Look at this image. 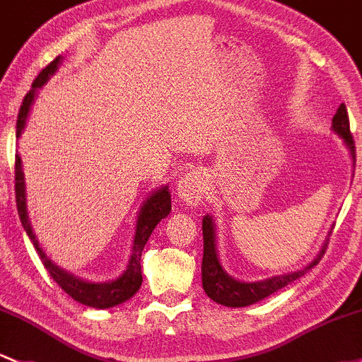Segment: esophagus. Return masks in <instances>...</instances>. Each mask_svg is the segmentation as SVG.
<instances>
[{
    "instance_id": "esophagus-1",
    "label": "esophagus",
    "mask_w": 362,
    "mask_h": 362,
    "mask_svg": "<svg viewBox=\"0 0 362 362\" xmlns=\"http://www.w3.org/2000/svg\"><path fill=\"white\" fill-rule=\"evenodd\" d=\"M177 197L181 198L185 204L198 205L204 200L205 195V177L204 173L200 170H188L180 177L176 182Z\"/></svg>"
}]
</instances>
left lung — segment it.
<instances>
[{
    "mask_svg": "<svg viewBox=\"0 0 362 362\" xmlns=\"http://www.w3.org/2000/svg\"><path fill=\"white\" fill-rule=\"evenodd\" d=\"M332 131L337 136H340L344 141L345 148L349 150L352 158V165L356 167V146H354V139L351 134V127H349V114L345 105L341 103L338 107L337 114L333 115L332 120ZM202 229H204V259H202V286H204L205 293L214 302L226 307H247L252 304H257L262 298L269 297L274 291L285 288L291 281L304 276L307 271L313 269L317 262H320L322 254L328 245V236L332 231H328V236L322 242L320 252L314 255L307 266L302 269L291 271V273L276 274L266 279H257V281H242L238 278H233L223 267L219 259V250H217V235H216V223L211 214H205L204 221H202Z\"/></svg>",
    "mask_w": 362,
    "mask_h": 362,
    "instance_id": "obj_1",
    "label": "left lung"
}]
</instances>
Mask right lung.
Masks as SVG:
<instances>
[{
	"label": "right lung",
	"mask_w": 362,
	"mask_h": 362,
	"mask_svg": "<svg viewBox=\"0 0 362 362\" xmlns=\"http://www.w3.org/2000/svg\"><path fill=\"white\" fill-rule=\"evenodd\" d=\"M64 62V57H57L52 64L46 69H42L40 76L33 83V88L27 93L24 102H22L21 112H18L17 119V138H21L25 129L27 119H29L30 108H33L34 100H36L37 91L45 86L49 81V77L55 76L58 67ZM15 195H17V209L18 216H21L22 226H24L27 236L33 242L36 248L37 255L45 264L46 269L49 271L52 278L55 279L58 285L65 293H69L74 300L88 307H95V309H110L122 302L129 300L134 297L136 291L139 290L143 283L141 276V252L148 242L151 231L155 226L160 223L164 217L169 216L170 212V192L169 185L158 186L157 189L150 193L148 197L143 200L141 207L138 211L134 226V238L133 247H131L129 262H127L126 269L120 273L115 279H108V281H89V279L79 278V276L72 274L71 271L64 269L53 262L52 257L42 250L40 240H37L36 233H34L33 224L29 219V211H27V188H25V176H24V165H22L21 155L17 153V160H15Z\"/></svg>",
	"instance_id": "right-lung-1"
}]
</instances>
